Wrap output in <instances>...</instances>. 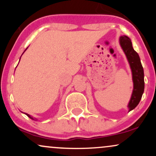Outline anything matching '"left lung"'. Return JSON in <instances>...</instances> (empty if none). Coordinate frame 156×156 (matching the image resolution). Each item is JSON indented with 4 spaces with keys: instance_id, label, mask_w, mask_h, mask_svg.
Here are the masks:
<instances>
[{
    "instance_id": "1",
    "label": "left lung",
    "mask_w": 156,
    "mask_h": 156,
    "mask_svg": "<svg viewBox=\"0 0 156 156\" xmlns=\"http://www.w3.org/2000/svg\"><path fill=\"white\" fill-rule=\"evenodd\" d=\"M119 44L126 55L132 72L133 89L128 105L129 112H130L137 106L144 93V69L141 65L139 55L134 51L129 37L127 36H122L119 37Z\"/></svg>"
}]
</instances>
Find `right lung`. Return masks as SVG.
Masks as SVG:
<instances>
[{
	"label": "right lung",
	"mask_w": 156,
	"mask_h": 156,
	"mask_svg": "<svg viewBox=\"0 0 156 156\" xmlns=\"http://www.w3.org/2000/svg\"><path fill=\"white\" fill-rule=\"evenodd\" d=\"M27 48H26V49H27ZM20 58H21V57H20ZM25 114H26V115L28 116V117H29V118H31V119H33V120H35V119H36V120H37V119H35V118H34L33 117H31V115H29V114H26V113H25Z\"/></svg>",
	"instance_id": "add662e5"
}]
</instances>
